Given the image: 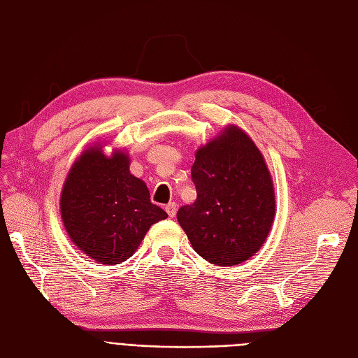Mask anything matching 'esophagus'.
Instances as JSON below:
<instances>
[{"label":"esophagus","instance_id":"34e87169","mask_svg":"<svg viewBox=\"0 0 358 358\" xmlns=\"http://www.w3.org/2000/svg\"><path fill=\"white\" fill-rule=\"evenodd\" d=\"M176 203H169V204H166V212L169 213V216L170 218H175V215H176Z\"/></svg>","mask_w":358,"mask_h":358}]
</instances>
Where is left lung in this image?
Returning <instances> with one entry per match:
<instances>
[{
  "label": "left lung",
  "instance_id": "8db88e82",
  "mask_svg": "<svg viewBox=\"0 0 358 358\" xmlns=\"http://www.w3.org/2000/svg\"><path fill=\"white\" fill-rule=\"evenodd\" d=\"M191 176L197 200L178 210L194 251L216 266H237L255 255L272 230L273 179L266 159L242 128L224 127L200 146Z\"/></svg>",
  "mask_w": 358,
  "mask_h": 358
}]
</instances>
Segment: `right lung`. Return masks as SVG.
Listing matches in <instances>:
<instances>
[{
  "label": "right lung",
  "instance_id": "right-lung-1",
  "mask_svg": "<svg viewBox=\"0 0 358 358\" xmlns=\"http://www.w3.org/2000/svg\"><path fill=\"white\" fill-rule=\"evenodd\" d=\"M106 145L82 150L64 180L59 212L70 241L99 264L116 266L131 257L155 222L167 213L150 203L146 183L129 171L122 149Z\"/></svg>",
  "mask_w": 358,
  "mask_h": 358
}]
</instances>
